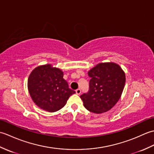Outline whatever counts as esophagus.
<instances>
[{
    "label": "esophagus",
    "mask_w": 154,
    "mask_h": 154,
    "mask_svg": "<svg viewBox=\"0 0 154 154\" xmlns=\"http://www.w3.org/2000/svg\"><path fill=\"white\" fill-rule=\"evenodd\" d=\"M75 92H76L77 94H80L81 93V91L80 89H77L76 91H75Z\"/></svg>",
    "instance_id": "1"
}]
</instances>
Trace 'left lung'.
<instances>
[{
  "mask_svg": "<svg viewBox=\"0 0 154 154\" xmlns=\"http://www.w3.org/2000/svg\"><path fill=\"white\" fill-rule=\"evenodd\" d=\"M88 75L89 91L80 96L85 107L96 114L110 110L120 99L125 85L122 68L114 63H102L91 69Z\"/></svg>",
  "mask_w": 154,
  "mask_h": 154,
  "instance_id": "left-lung-1",
  "label": "left lung"
}]
</instances>
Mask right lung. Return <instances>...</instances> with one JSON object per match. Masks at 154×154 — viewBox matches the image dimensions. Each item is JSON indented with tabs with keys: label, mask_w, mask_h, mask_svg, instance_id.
Masks as SVG:
<instances>
[{
	"label": "right lung",
	"mask_w": 154,
	"mask_h": 154,
	"mask_svg": "<svg viewBox=\"0 0 154 154\" xmlns=\"http://www.w3.org/2000/svg\"><path fill=\"white\" fill-rule=\"evenodd\" d=\"M60 69L50 64L38 66L32 71L28 88L35 104L40 109L54 112L62 109L75 91L69 88Z\"/></svg>",
	"instance_id": "right-lung-1"
}]
</instances>
